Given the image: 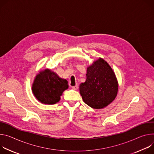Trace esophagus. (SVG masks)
Instances as JSON below:
<instances>
[{
    "instance_id": "obj_1",
    "label": "esophagus",
    "mask_w": 154,
    "mask_h": 154,
    "mask_svg": "<svg viewBox=\"0 0 154 154\" xmlns=\"http://www.w3.org/2000/svg\"><path fill=\"white\" fill-rule=\"evenodd\" d=\"M72 89H74V90H77V89H78V85H76V86H72Z\"/></svg>"
}]
</instances>
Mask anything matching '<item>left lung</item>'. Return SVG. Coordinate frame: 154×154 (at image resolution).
Listing matches in <instances>:
<instances>
[{
  "mask_svg": "<svg viewBox=\"0 0 154 154\" xmlns=\"http://www.w3.org/2000/svg\"><path fill=\"white\" fill-rule=\"evenodd\" d=\"M86 80L79 86V93L84 102L94 109L107 106L115 99L118 82L109 65L102 58L87 68Z\"/></svg>",
  "mask_w": 154,
  "mask_h": 154,
  "instance_id": "left-lung-1",
  "label": "left lung"
}]
</instances>
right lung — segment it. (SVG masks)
I'll return each mask as SVG.
<instances>
[{
  "instance_id": "add662e5",
  "label": "right lung",
  "mask_w": 154,
  "mask_h": 154,
  "mask_svg": "<svg viewBox=\"0 0 154 154\" xmlns=\"http://www.w3.org/2000/svg\"><path fill=\"white\" fill-rule=\"evenodd\" d=\"M68 88V81L49 69L38 73L32 84V92L42 103L53 105L60 100L64 91Z\"/></svg>"
}]
</instances>
